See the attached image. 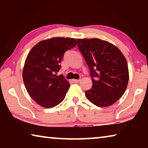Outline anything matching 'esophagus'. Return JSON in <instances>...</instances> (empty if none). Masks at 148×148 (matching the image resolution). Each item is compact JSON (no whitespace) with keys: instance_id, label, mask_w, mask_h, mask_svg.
Here are the masks:
<instances>
[{"instance_id":"obj_1","label":"esophagus","mask_w":148,"mask_h":148,"mask_svg":"<svg viewBox=\"0 0 148 148\" xmlns=\"http://www.w3.org/2000/svg\"><path fill=\"white\" fill-rule=\"evenodd\" d=\"M72 82H74V83H78V82H80V79H72Z\"/></svg>"}]
</instances>
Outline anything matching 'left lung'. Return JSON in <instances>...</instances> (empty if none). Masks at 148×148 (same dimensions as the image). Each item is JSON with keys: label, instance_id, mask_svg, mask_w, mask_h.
<instances>
[{"label": "left lung", "instance_id": "obj_1", "mask_svg": "<svg viewBox=\"0 0 148 148\" xmlns=\"http://www.w3.org/2000/svg\"><path fill=\"white\" fill-rule=\"evenodd\" d=\"M77 42L92 82L91 89L86 91L87 99L99 107L114 104L124 94L129 82L125 56L114 44L101 39H77Z\"/></svg>", "mask_w": 148, "mask_h": 148}]
</instances>
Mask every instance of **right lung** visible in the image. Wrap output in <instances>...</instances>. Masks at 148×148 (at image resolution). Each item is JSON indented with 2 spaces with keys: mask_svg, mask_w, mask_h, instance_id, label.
Segmentation results:
<instances>
[{
  "mask_svg": "<svg viewBox=\"0 0 148 148\" xmlns=\"http://www.w3.org/2000/svg\"><path fill=\"white\" fill-rule=\"evenodd\" d=\"M76 44L74 38L56 37L38 42L30 51L23 79L30 97L40 106L51 108L64 100L70 84L62 74H57L64 52Z\"/></svg>",
  "mask_w": 148,
  "mask_h": 148,
  "instance_id": "add662e5",
  "label": "right lung"
}]
</instances>
